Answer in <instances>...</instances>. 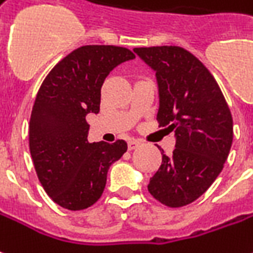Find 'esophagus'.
<instances>
[{
	"label": "esophagus",
	"mask_w": 253,
	"mask_h": 253,
	"mask_svg": "<svg viewBox=\"0 0 253 253\" xmlns=\"http://www.w3.org/2000/svg\"><path fill=\"white\" fill-rule=\"evenodd\" d=\"M139 141L137 139H130L128 142H127V146H128V151H132V149H135V148H138Z\"/></svg>",
	"instance_id": "34e87169"
}]
</instances>
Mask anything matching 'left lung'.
Masks as SVG:
<instances>
[{
	"label": "left lung",
	"mask_w": 253,
	"mask_h": 253,
	"mask_svg": "<svg viewBox=\"0 0 253 253\" xmlns=\"http://www.w3.org/2000/svg\"><path fill=\"white\" fill-rule=\"evenodd\" d=\"M156 71L159 126L175 131L172 156L162 153V166L148 190L171 208L188 206L212 185L233 142V118L212 74L179 46L134 47Z\"/></svg>",
	"instance_id": "1"
}]
</instances>
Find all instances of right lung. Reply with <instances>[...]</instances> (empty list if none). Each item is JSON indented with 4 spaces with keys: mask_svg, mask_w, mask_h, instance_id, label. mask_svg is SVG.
Masks as SVG:
<instances>
[{
    "mask_svg": "<svg viewBox=\"0 0 253 253\" xmlns=\"http://www.w3.org/2000/svg\"><path fill=\"white\" fill-rule=\"evenodd\" d=\"M134 57L122 46H81L60 60L41 84L28 126L30 153L41 185L63 208L93 206L105 189L111 164L127 151L123 139L89 142L86 115L100 112L109 72Z\"/></svg>",
    "mask_w": 253,
    "mask_h": 253,
    "instance_id": "1",
    "label": "right lung"
}]
</instances>
